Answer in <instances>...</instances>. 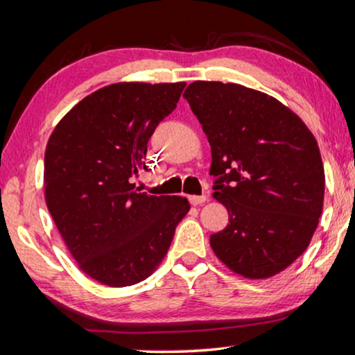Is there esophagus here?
<instances>
[{"instance_id": "obj_1", "label": "esophagus", "mask_w": 355, "mask_h": 355, "mask_svg": "<svg viewBox=\"0 0 355 355\" xmlns=\"http://www.w3.org/2000/svg\"><path fill=\"white\" fill-rule=\"evenodd\" d=\"M189 202L191 205H202V203L208 202V196H189Z\"/></svg>"}]
</instances>
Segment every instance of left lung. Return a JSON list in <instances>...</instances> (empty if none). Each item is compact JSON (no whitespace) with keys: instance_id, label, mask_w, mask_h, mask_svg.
Wrapping results in <instances>:
<instances>
[{"instance_id":"8db88e82","label":"left lung","mask_w":355,"mask_h":355,"mask_svg":"<svg viewBox=\"0 0 355 355\" xmlns=\"http://www.w3.org/2000/svg\"><path fill=\"white\" fill-rule=\"evenodd\" d=\"M183 97L211 147L213 197L228 211L211 249L245 279L272 277L309 248L322 213L315 136L277 98L241 84L194 81Z\"/></svg>"}]
</instances>
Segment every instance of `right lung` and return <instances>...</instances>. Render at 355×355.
<instances>
[{
  "instance_id": "add662e5",
  "label": "right lung",
  "mask_w": 355,
  "mask_h": 355,
  "mask_svg": "<svg viewBox=\"0 0 355 355\" xmlns=\"http://www.w3.org/2000/svg\"><path fill=\"white\" fill-rule=\"evenodd\" d=\"M186 83H116L87 95L56 125L45 150V202L78 266L120 288L147 279L189 211L180 196L131 183L147 144L175 110Z\"/></svg>"
}]
</instances>
